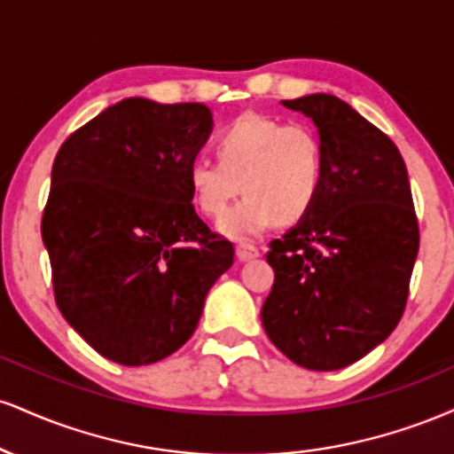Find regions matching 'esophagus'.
<instances>
[{
  "instance_id": "1",
  "label": "esophagus",
  "mask_w": 454,
  "mask_h": 454,
  "mask_svg": "<svg viewBox=\"0 0 454 454\" xmlns=\"http://www.w3.org/2000/svg\"><path fill=\"white\" fill-rule=\"evenodd\" d=\"M258 256H260V249L254 247V245H249V243L237 245V258L243 260V262H247V260H254Z\"/></svg>"
}]
</instances>
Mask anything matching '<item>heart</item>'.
<instances>
[{"mask_svg":"<svg viewBox=\"0 0 454 454\" xmlns=\"http://www.w3.org/2000/svg\"><path fill=\"white\" fill-rule=\"evenodd\" d=\"M217 161L196 160L187 170L192 200L207 217H220L239 196H247L217 223L223 237L252 239L275 222L303 220L325 181V147L305 123L245 113L217 134Z\"/></svg>","mask_w":454,"mask_h":454,"instance_id":"1","label":"heart"}]
</instances>
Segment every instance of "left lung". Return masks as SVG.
<instances>
[{"label": "left lung", "instance_id": "8db88e82", "mask_svg": "<svg viewBox=\"0 0 454 454\" xmlns=\"http://www.w3.org/2000/svg\"><path fill=\"white\" fill-rule=\"evenodd\" d=\"M317 128L325 181L316 205L267 254L275 284L262 326L311 372L356 363L395 331L408 301L419 222L399 149L328 93L281 100Z\"/></svg>", "mask_w": 454, "mask_h": 454}]
</instances>
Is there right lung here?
<instances>
[{
    "label": "right lung",
    "mask_w": 454,
    "mask_h": 454,
    "mask_svg": "<svg viewBox=\"0 0 454 454\" xmlns=\"http://www.w3.org/2000/svg\"><path fill=\"white\" fill-rule=\"evenodd\" d=\"M213 129L205 104L126 98L61 145L43 241L55 301L108 361L179 350L234 249L198 217L187 170Z\"/></svg>",
    "instance_id": "obj_1"
}]
</instances>
